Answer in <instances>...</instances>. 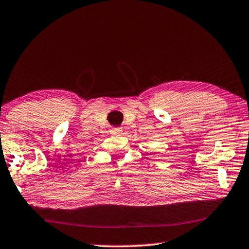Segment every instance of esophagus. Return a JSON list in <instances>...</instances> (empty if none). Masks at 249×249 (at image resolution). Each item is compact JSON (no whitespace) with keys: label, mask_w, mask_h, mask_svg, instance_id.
<instances>
[{"label":"esophagus","mask_w":249,"mask_h":249,"mask_svg":"<svg viewBox=\"0 0 249 249\" xmlns=\"http://www.w3.org/2000/svg\"><path fill=\"white\" fill-rule=\"evenodd\" d=\"M109 132H111V134H113V135H121L122 133H123V129L120 127H115V128L109 129Z\"/></svg>","instance_id":"34e87169"}]
</instances>
